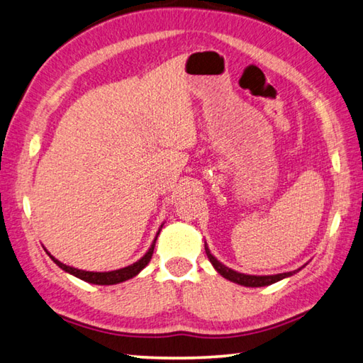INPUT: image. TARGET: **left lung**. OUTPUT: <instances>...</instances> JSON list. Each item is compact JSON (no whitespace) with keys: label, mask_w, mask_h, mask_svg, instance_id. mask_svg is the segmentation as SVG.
<instances>
[{"label":"left lung","mask_w":363,"mask_h":363,"mask_svg":"<svg viewBox=\"0 0 363 363\" xmlns=\"http://www.w3.org/2000/svg\"><path fill=\"white\" fill-rule=\"evenodd\" d=\"M205 252H207V257L210 259L211 265L215 267V270L223 275L225 279H229L232 283H237L240 286H246V288H262V286H269L273 284L277 281H281L283 278H288L292 277L294 273H297L298 270H294V272H288V273H277V275H246V273H240V272H235L229 269V267H225L224 264H221L218 259L211 255L208 246H205Z\"/></svg>","instance_id":"obj_1"}]
</instances>
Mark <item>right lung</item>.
Wrapping results in <instances>:
<instances>
[{"label": "right lung", "instance_id": "right-lung-1", "mask_svg": "<svg viewBox=\"0 0 363 363\" xmlns=\"http://www.w3.org/2000/svg\"><path fill=\"white\" fill-rule=\"evenodd\" d=\"M161 228H162V224H161ZM160 232H161V229L158 230V234H156L152 246H150L148 251L139 259L138 262L128 265V267H125V269H118V270H112V272H86V270L74 269V267H71V265H66V264H63V262H60L58 259H55L49 251H47V250H45V251H47V255L50 256L52 261H53L55 264H57L61 270L71 273V275L77 277V278H80V279H84V281H86V283L101 284V286L118 284V283L126 281V279L134 278L135 275H139V273L148 265L150 259H152V256H153L155 243H156V238H158V235H160Z\"/></svg>", "mask_w": 363, "mask_h": 363}]
</instances>
